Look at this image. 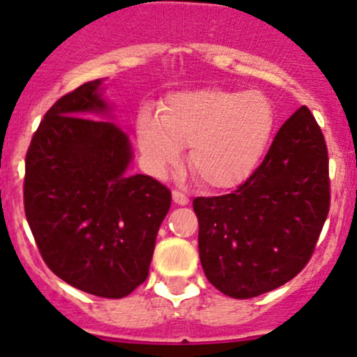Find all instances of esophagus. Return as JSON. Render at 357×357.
Masks as SVG:
<instances>
[{"label": "esophagus", "mask_w": 357, "mask_h": 357, "mask_svg": "<svg viewBox=\"0 0 357 357\" xmlns=\"http://www.w3.org/2000/svg\"><path fill=\"white\" fill-rule=\"evenodd\" d=\"M172 200H174V204H178V205H188L190 204L188 197L181 192H172Z\"/></svg>", "instance_id": "obj_1"}]
</instances>
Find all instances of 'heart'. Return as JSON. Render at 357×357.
<instances>
[{"label":"heart","instance_id":"heart-1","mask_svg":"<svg viewBox=\"0 0 357 357\" xmlns=\"http://www.w3.org/2000/svg\"><path fill=\"white\" fill-rule=\"evenodd\" d=\"M273 126V107L261 93L202 88L167 96L157 115H139L136 142L153 176L167 174L188 145V165L200 181L229 190L255 171Z\"/></svg>","mask_w":357,"mask_h":357}]
</instances>
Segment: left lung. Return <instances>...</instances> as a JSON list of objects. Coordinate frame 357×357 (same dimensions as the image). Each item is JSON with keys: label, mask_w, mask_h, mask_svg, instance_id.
I'll use <instances>...</instances> for the list:
<instances>
[{"label": "left lung", "mask_w": 357, "mask_h": 357, "mask_svg": "<svg viewBox=\"0 0 357 357\" xmlns=\"http://www.w3.org/2000/svg\"><path fill=\"white\" fill-rule=\"evenodd\" d=\"M328 208L325 138L302 105L236 192L193 200L205 276L233 298L285 285L311 259Z\"/></svg>", "instance_id": "1"}]
</instances>
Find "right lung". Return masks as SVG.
<instances>
[{
  "label": "right lung",
  "mask_w": 357,
  "mask_h": 357,
  "mask_svg": "<svg viewBox=\"0 0 357 357\" xmlns=\"http://www.w3.org/2000/svg\"><path fill=\"white\" fill-rule=\"evenodd\" d=\"M103 81L84 82L46 112L25 157L24 205L59 278L122 298L149 276L171 192L129 172L135 150L103 96Z\"/></svg>",
  "instance_id": "right-lung-1"
}]
</instances>
